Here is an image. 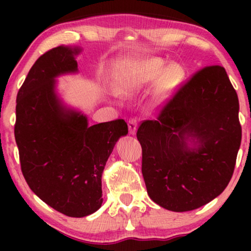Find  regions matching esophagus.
Returning <instances> with one entry per match:
<instances>
[{"instance_id": "obj_1", "label": "esophagus", "mask_w": 251, "mask_h": 251, "mask_svg": "<svg viewBox=\"0 0 251 251\" xmlns=\"http://www.w3.org/2000/svg\"><path fill=\"white\" fill-rule=\"evenodd\" d=\"M137 121L135 119H131V120H129V122H128V128H129V132H130V135H136V132H137Z\"/></svg>"}]
</instances>
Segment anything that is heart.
<instances>
[{
    "label": "heart",
    "instance_id": "b5f03b06",
    "mask_svg": "<svg viewBox=\"0 0 251 251\" xmlns=\"http://www.w3.org/2000/svg\"><path fill=\"white\" fill-rule=\"evenodd\" d=\"M183 76L184 70L179 65L173 64L166 67L163 61L147 59L126 71L121 78V84L125 91H140L159 82L157 97L162 100L170 95Z\"/></svg>",
    "mask_w": 251,
    "mask_h": 251
}]
</instances>
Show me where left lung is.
<instances>
[{
  "instance_id": "left-lung-1",
  "label": "left lung",
  "mask_w": 251,
  "mask_h": 251,
  "mask_svg": "<svg viewBox=\"0 0 251 251\" xmlns=\"http://www.w3.org/2000/svg\"><path fill=\"white\" fill-rule=\"evenodd\" d=\"M241 135L238 95L226 71L203 68L137 131L150 198L176 212L209 203L231 180Z\"/></svg>"
}]
</instances>
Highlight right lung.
<instances>
[{
    "mask_svg": "<svg viewBox=\"0 0 251 251\" xmlns=\"http://www.w3.org/2000/svg\"><path fill=\"white\" fill-rule=\"evenodd\" d=\"M81 47L60 46L42 54L17 95L15 138L24 177L48 205L70 217L101 207V177L115 144L128 135L123 120L89 125L83 112L58 94L63 75L77 74Z\"/></svg>",
    "mask_w": 251,
    "mask_h": 251,
    "instance_id": "right-lung-1",
    "label": "right lung"
}]
</instances>
